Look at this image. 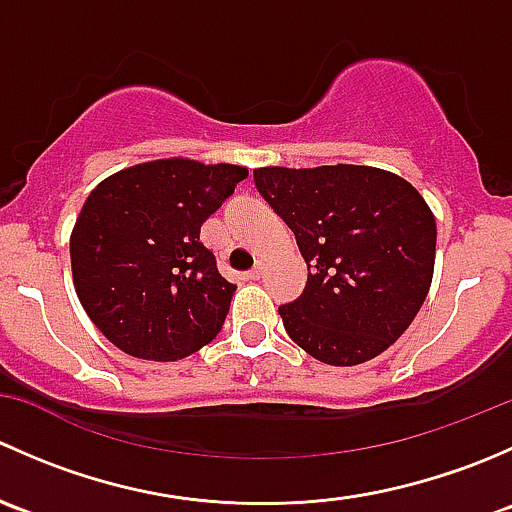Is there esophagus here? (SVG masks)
Segmentation results:
<instances>
[{"label": "esophagus", "instance_id": "34e87169", "mask_svg": "<svg viewBox=\"0 0 512 512\" xmlns=\"http://www.w3.org/2000/svg\"><path fill=\"white\" fill-rule=\"evenodd\" d=\"M262 275H265V260H257V265L247 272V277H250V280H260Z\"/></svg>", "mask_w": 512, "mask_h": 512}]
</instances>
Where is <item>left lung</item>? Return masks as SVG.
Listing matches in <instances>:
<instances>
[{"mask_svg":"<svg viewBox=\"0 0 512 512\" xmlns=\"http://www.w3.org/2000/svg\"><path fill=\"white\" fill-rule=\"evenodd\" d=\"M252 175L307 262L302 297L280 307L289 339L332 366L389 349L433 280L436 218L423 195L371 165H267Z\"/></svg>","mask_w":512,"mask_h":512,"instance_id":"8db88e82","label":"left lung"}]
</instances>
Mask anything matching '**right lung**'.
<instances>
[{
  "mask_svg": "<svg viewBox=\"0 0 512 512\" xmlns=\"http://www.w3.org/2000/svg\"><path fill=\"white\" fill-rule=\"evenodd\" d=\"M247 168L158 158L91 190L71 230L76 297L123 354L178 361L215 339L235 285L200 242V225Z\"/></svg>",
  "mask_w": 512,
  "mask_h": 512,
  "instance_id": "add662e5",
  "label": "right lung"
}]
</instances>
